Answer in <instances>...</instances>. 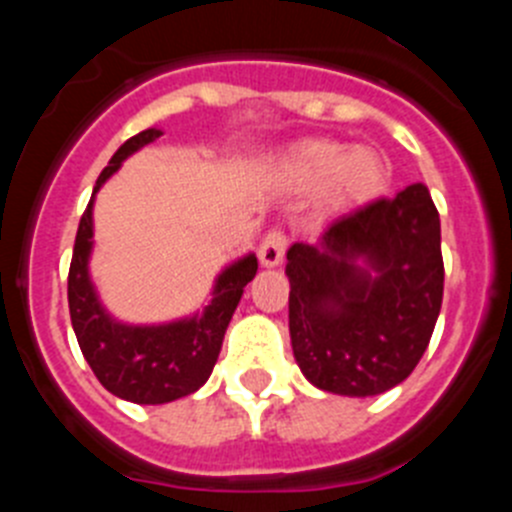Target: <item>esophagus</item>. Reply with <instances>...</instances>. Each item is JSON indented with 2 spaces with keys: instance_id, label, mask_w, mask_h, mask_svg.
I'll list each match as a JSON object with an SVG mask.
<instances>
[{
  "instance_id": "1",
  "label": "esophagus",
  "mask_w": 512,
  "mask_h": 512,
  "mask_svg": "<svg viewBox=\"0 0 512 512\" xmlns=\"http://www.w3.org/2000/svg\"><path fill=\"white\" fill-rule=\"evenodd\" d=\"M284 248H287V238H284V233H279V230H271V233H266V238L261 241V246H259L261 266H266V269H274V266L282 264Z\"/></svg>"
}]
</instances>
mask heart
<instances>
[{
    "instance_id": "obj_1",
    "label": "heart",
    "mask_w": 512,
    "mask_h": 512,
    "mask_svg": "<svg viewBox=\"0 0 512 512\" xmlns=\"http://www.w3.org/2000/svg\"><path fill=\"white\" fill-rule=\"evenodd\" d=\"M284 171L297 187H320L325 207H348L372 200L387 182V161L372 146L307 140L289 151Z\"/></svg>"
}]
</instances>
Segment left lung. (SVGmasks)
<instances>
[{
	"mask_svg": "<svg viewBox=\"0 0 512 512\" xmlns=\"http://www.w3.org/2000/svg\"><path fill=\"white\" fill-rule=\"evenodd\" d=\"M289 336L318 390L372 397L410 377L443 300L441 220L425 184L325 225L287 251Z\"/></svg>",
	"mask_w": 512,
	"mask_h": 512,
	"instance_id": "obj_1",
	"label": "left lung"
}]
</instances>
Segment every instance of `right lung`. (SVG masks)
Instances as JSON below:
<instances>
[{
	"instance_id": "add662e5",
	"label": "right lung",
	"mask_w": 512,
	"mask_h": 512,
	"mask_svg": "<svg viewBox=\"0 0 512 512\" xmlns=\"http://www.w3.org/2000/svg\"><path fill=\"white\" fill-rule=\"evenodd\" d=\"M161 135V128L133 135L104 166L94 184L92 200L81 215L69 269L71 325L81 354L104 390L135 405H164L200 390L220 356L225 330L241 302L243 289L259 269L256 253L230 261L215 277L210 302L202 310L166 323H122L102 305L89 271L94 251V200L125 158Z\"/></svg>"
}]
</instances>
